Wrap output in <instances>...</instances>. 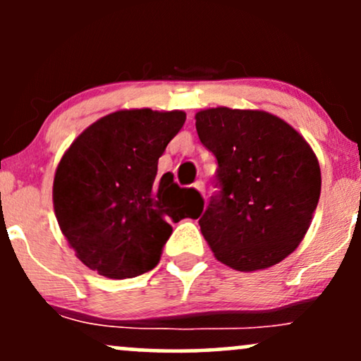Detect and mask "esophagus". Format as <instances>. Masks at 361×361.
Returning <instances> with one entry per match:
<instances>
[{"label": "esophagus", "mask_w": 361, "mask_h": 361, "mask_svg": "<svg viewBox=\"0 0 361 361\" xmlns=\"http://www.w3.org/2000/svg\"><path fill=\"white\" fill-rule=\"evenodd\" d=\"M193 188L197 190V192H200L202 195L205 193V183H204V181H202V180L195 181V183H193Z\"/></svg>", "instance_id": "esophagus-1"}]
</instances>
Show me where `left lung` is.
Masks as SVG:
<instances>
[{
  "instance_id": "8db88e82",
  "label": "left lung",
  "mask_w": 361,
  "mask_h": 361,
  "mask_svg": "<svg viewBox=\"0 0 361 361\" xmlns=\"http://www.w3.org/2000/svg\"><path fill=\"white\" fill-rule=\"evenodd\" d=\"M195 120L219 163L222 190L198 221L214 256L238 271L280 263L304 239L321 195L312 147L263 110L217 106L197 111Z\"/></svg>"
}]
</instances>
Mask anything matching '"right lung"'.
I'll list each match as a JSON object with an SVG mask.
<instances>
[{
  "label": "right lung",
  "mask_w": 361,
  "mask_h": 361,
  "mask_svg": "<svg viewBox=\"0 0 361 361\" xmlns=\"http://www.w3.org/2000/svg\"><path fill=\"white\" fill-rule=\"evenodd\" d=\"M186 120L181 110H117L91 123L61 157L54 212L62 234L90 270L132 279L156 267L171 222L197 219L200 193L180 188L157 161Z\"/></svg>",
  "instance_id": "obj_1"
}]
</instances>
